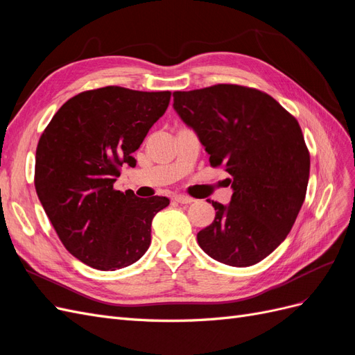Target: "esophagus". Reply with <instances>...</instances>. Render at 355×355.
<instances>
[{"mask_svg": "<svg viewBox=\"0 0 355 355\" xmlns=\"http://www.w3.org/2000/svg\"><path fill=\"white\" fill-rule=\"evenodd\" d=\"M175 200L180 204H189V202L194 201V198L187 196V194H178V196H175Z\"/></svg>", "mask_w": 355, "mask_h": 355, "instance_id": "34e87169", "label": "esophagus"}]
</instances>
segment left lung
<instances>
[{"label": "left lung", "mask_w": 355, "mask_h": 355, "mask_svg": "<svg viewBox=\"0 0 355 355\" xmlns=\"http://www.w3.org/2000/svg\"><path fill=\"white\" fill-rule=\"evenodd\" d=\"M173 98L234 189L228 206L211 201L216 216L197 234L200 247L225 265L261 262L284 241L306 196L309 151L297 120L270 94L237 84Z\"/></svg>", "instance_id": "obj_1"}]
</instances>
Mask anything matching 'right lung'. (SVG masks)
<instances>
[{"label":"right lung","instance_id":"obj_1","mask_svg":"<svg viewBox=\"0 0 355 355\" xmlns=\"http://www.w3.org/2000/svg\"><path fill=\"white\" fill-rule=\"evenodd\" d=\"M170 92L118 85L78 93L42 132L35 155V189L67 250L83 263L115 271L141 259L151 223L166 197L137 198L114 189L123 164L167 110Z\"/></svg>","mask_w":355,"mask_h":355}]
</instances>
